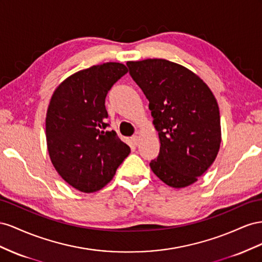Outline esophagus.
I'll return each mask as SVG.
<instances>
[{
	"label": "esophagus",
	"mask_w": 262,
	"mask_h": 262,
	"mask_svg": "<svg viewBox=\"0 0 262 262\" xmlns=\"http://www.w3.org/2000/svg\"><path fill=\"white\" fill-rule=\"evenodd\" d=\"M132 140H133L134 144L138 145V143H139V136H138V135H134V136L132 137Z\"/></svg>",
	"instance_id": "obj_1"
}]
</instances>
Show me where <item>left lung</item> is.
I'll return each instance as SVG.
<instances>
[{
  "label": "left lung",
  "mask_w": 262,
  "mask_h": 262,
  "mask_svg": "<svg viewBox=\"0 0 262 262\" xmlns=\"http://www.w3.org/2000/svg\"><path fill=\"white\" fill-rule=\"evenodd\" d=\"M129 74L149 101L160 151L154 173L169 186L184 188L211 167L220 150L221 118L215 96L185 67L164 59L128 61Z\"/></svg>",
  "instance_id": "1"
}]
</instances>
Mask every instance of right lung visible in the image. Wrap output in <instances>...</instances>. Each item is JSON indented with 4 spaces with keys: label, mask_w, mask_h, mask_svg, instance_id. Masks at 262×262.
Segmentation results:
<instances>
[{
    "label": "right lung",
    "mask_w": 262,
    "mask_h": 262,
    "mask_svg": "<svg viewBox=\"0 0 262 262\" xmlns=\"http://www.w3.org/2000/svg\"><path fill=\"white\" fill-rule=\"evenodd\" d=\"M127 71L118 62L93 66L66 79L51 96L46 116L50 159L59 176L81 192L105 186L130 152L107 130L105 108L111 88Z\"/></svg>",
    "instance_id": "obj_1"
}]
</instances>
